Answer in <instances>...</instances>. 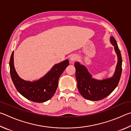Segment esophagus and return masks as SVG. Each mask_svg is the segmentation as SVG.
<instances>
[{"label":"esophagus","instance_id":"esophagus-1","mask_svg":"<svg viewBox=\"0 0 131 131\" xmlns=\"http://www.w3.org/2000/svg\"><path fill=\"white\" fill-rule=\"evenodd\" d=\"M70 59H71V61H76V60H77V59H78V57H77L76 55H73L71 57Z\"/></svg>","mask_w":131,"mask_h":131}]
</instances>
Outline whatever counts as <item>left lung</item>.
Listing matches in <instances>:
<instances>
[{"label": "left lung", "instance_id": "8db88e82", "mask_svg": "<svg viewBox=\"0 0 131 131\" xmlns=\"http://www.w3.org/2000/svg\"><path fill=\"white\" fill-rule=\"evenodd\" d=\"M111 43L114 46V49L118 57V62L116 72L112 78L96 80L91 78L85 67L79 62L74 63L76 68V78L77 88L84 98L90 101H100L107 97L114 90L120 80L122 73V57L116 39L111 37Z\"/></svg>", "mask_w": 131, "mask_h": 131}]
</instances>
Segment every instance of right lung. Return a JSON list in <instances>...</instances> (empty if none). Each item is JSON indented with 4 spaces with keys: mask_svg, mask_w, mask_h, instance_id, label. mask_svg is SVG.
I'll return each instance as SVG.
<instances>
[{
    "mask_svg": "<svg viewBox=\"0 0 131 131\" xmlns=\"http://www.w3.org/2000/svg\"><path fill=\"white\" fill-rule=\"evenodd\" d=\"M12 52L10 59V72L13 84L17 90L28 100L35 102H44L54 95L58 85V79L66 68L69 65L68 60L58 63L43 78L34 82L26 81L18 76L13 64Z\"/></svg>",
    "mask_w": 131,
    "mask_h": 131,
    "instance_id": "right-lung-1",
    "label": "right lung"
}]
</instances>
